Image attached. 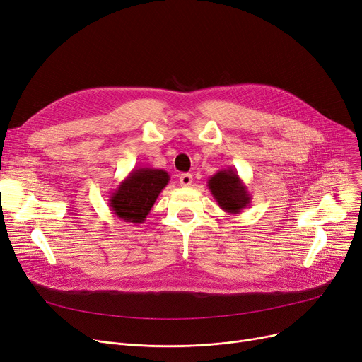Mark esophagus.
<instances>
[{"instance_id":"1","label":"esophagus","mask_w":362,"mask_h":362,"mask_svg":"<svg viewBox=\"0 0 362 362\" xmlns=\"http://www.w3.org/2000/svg\"><path fill=\"white\" fill-rule=\"evenodd\" d=\"M180 185L182 186H191L192 185V175H189V173H183L182 176H180Z\"/></svg>"}]
</instances>
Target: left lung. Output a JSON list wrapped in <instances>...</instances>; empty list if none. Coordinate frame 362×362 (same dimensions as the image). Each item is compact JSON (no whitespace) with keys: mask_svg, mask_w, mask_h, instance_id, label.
Segmentation results:
<instances>
[{"mask_svg":"<svg viewBox=\"0 0 362 362\" xmlns=\"http://www.w3.org/2000/svg\"><path fill=\"white\" fill-rule=\"evenodd\" d=\"M206 183L211 195L224 213L239 214L250 205L252 199L248 187L245 186L238 171L233 168L218 170L214 176L208 179Z\"/></svg>","mask_w":362,"mask_h":362,"instance_id":"8db88e82","label":"left lung"}]
</instances>
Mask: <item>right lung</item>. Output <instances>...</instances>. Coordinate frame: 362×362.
<instances>
[{"label": "right lung", "mask_w": 362, "mask_h": 362, "mask_svg": "<svg viewBox=\"0 0 362 362\" xmlns=\"http://www.w3.org/2000/svg\"><path fill=\"white\" fill-rule=\"evenodd\" d=\"M168 180L163 168L135 167L111 192L108 206L120 220L142 224Z\"/></svg>", "instance_id": "right-lung-1"}]
</instances>
